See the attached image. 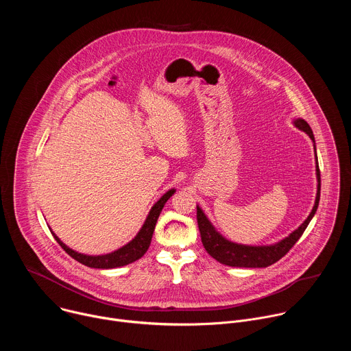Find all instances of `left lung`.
I'll use <instances>...</instances> for the list:
<instances>
[{
	"instance_id": "1",
	"label": "left lung",
	"mask_w": 351,
	"mask_h": 351,
	"mask_svg": "<svg viewBox=\"0 0 351 351\" xmlns=\"http://www.w3.org/2000/svg\"><path fill=\"white\" fill-rule=\"evenodd\" d=\"M294 125L300 130L306 132L311 137V140L315 141L313 130L304 119H295ZM317 178H318V190H317L315 204L311 214L302 225H300L298 229H295L293 233L289 234V237L272 245H243V244H236L226 240L215 230V228L207 219L202 208L197 207V223H198L199 234H202L203 245L207 250V253L221 264H225L229 267H239V268H265L279 261L282 257H285L290 252V248L297 243V240L302 237V234L307 229L310 221L313 219L318 208L319 194H321V172H319L318 161H317Z\"/></svg>"
}]
</instances>
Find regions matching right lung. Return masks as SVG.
<instances>
[{
    "label": "right lung",
    "instance_id": "add662e5",
    "mask_svg": "<svg viewBox=\"0 0 351 351\" xmlns=\"http://www.w3.org/2000/svg\"><path fill=\"white\" fill-rule=\"evenodd\" d=\"M175 193V189L167 191L158 202L154 204V207L152 208V211H149L143 228L140 229V232L137 233V236L130 241L126 245H123L122 248L117 250V252L111 253V254H106V256H84V254H80V253H76L73 252L72 248L66 247L57 236L54 232L53 236L54 239L58 241V244L65 250V252L72 257L75 258L76 261H79L80 264L86 265V267H90V268H98V269H110V268H118V267H123V265H128L138 258H141L145 252L149 247V243H152V237H153V233H154V229H156V223H157V219L165 206V203L169 199V197Z\"/></svg>",
    "mask_w": 351,
    "mask_h": 351
}]
</instances>
